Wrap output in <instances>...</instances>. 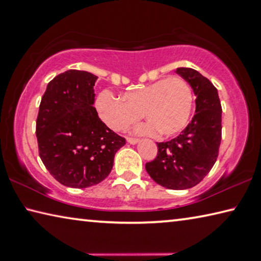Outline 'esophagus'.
<instances>
[{
    "label": "esophagus",
    "mask_w": 261,
    "mask_h": 261,
    "mask_svg": "<svg viewBox=\"0 0 261 261\" xmlns=\"http://www.w3.org/2000/svg\"><path fill=\"white\" fill-rule=\"evenodd\" d=\"M126 140H127V143H130V144H137L139 142L138 138H134V137H127Z\"/></svg>",
    "instance_id": "34e87169"
}]
</instances>
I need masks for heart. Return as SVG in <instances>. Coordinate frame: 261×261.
<instances>
[{
  "mask_svg": "<svg viewBox=\"0 0 261 261\" xmlns=\"http://www.w3.org/2000/svg\"><path fill=\"white\" fill-rule=\"evenodd\" d=\"M193 107L188 82L180 76L161 79L124 95V100L109 90L96 98V109L102 121L114 131H123L142 117L148 122L138 129L143 134L158 130L161 136H173L187 125Z\"/></svg>",
  "mask_w": 261,
  "mask_h": 261,
  "instance_id": "obj_1",
  "label": "heart"
}]
</instances>
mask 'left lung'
Listing matches in <instances>:
<instances>
[{"label":"left lung","mask_w":261,"mask_h":261,"mask_svg":"<svg viewBox=\"0 0 261 261\" xmlns=\"http://www.w3.org/2000/svg\"><path fill=\"white\" fill-rule=\"evenodd\" d=\"M176 73L196 95L195 115L177 137L156 143V156L145 168L158 185L180 190L200 184L216 163L222 139V106L216 87L205 76L186 67L176 68Z\"/></svg>","instance_id":"left-lung-1"}]
</instances>
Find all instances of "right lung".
<instances>
[{"label": "right lung", "instance_id": "add662e5", "mask_svg": "<svg viewBox=\"0 0 261 261\" xmlns=\"http://www.w3.org/2000/svg\"><path fill=\"white\" fill-rule=\"evenodd\" d=\"M97 76L69 69L48 82L36 122L39 156L66 187L87 188L111 172L125 138L110 130L94 108Z\"/></svg>", "mask_w": 261, "mask_h": 261}]
</instances>
